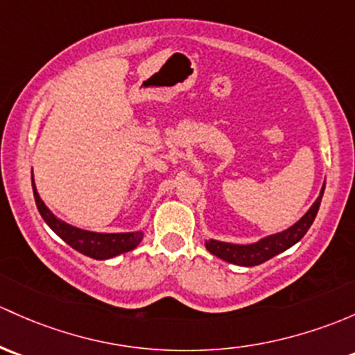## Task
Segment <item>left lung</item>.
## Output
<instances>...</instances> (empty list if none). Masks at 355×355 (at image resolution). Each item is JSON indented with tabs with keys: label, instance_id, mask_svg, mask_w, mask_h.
<instances>
[{
	"label": "left lung",
	"instance_id": "8db88e82",
	"mask_svg": "<svg viewBox=\"0 0 355 355\" xmlns=\"http://www.w3.org/2000/svg\"><path fill=\"white\" fill-rule=\"evenodd\" d=\"M323 190H325V184H323L322 190H320L318 199H316L315 202H313V206L306 211L303 218L284 231H279V233L275 234H268V236L260 238V240L255 241V243H246V245L227 243V241L212 240L211 238V240H206V248L212 253V255L218 257V259L225 260V262L234 263V266H241V267L260 266V263L270 260L272 257L286 252L287 248L296 245L297 241L304 236L306 231L309 230V226H311L313 221H315L316 214H318L320 204H322Z\"/></svg>",
	"mask_w": 355,
	"mask_h": 355
}]
</instances>
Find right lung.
<instances>
[{
	"label": "right lung",
	"instance_id": "right-lung-1",
	"mask_svg": "<svg viewBox=\"0 0 355 355\" xmlns=\"http://www.w3.org/2000/svg\"><path fill=\"white\" fill-rule=\"evenodd\" d=\"M32 189L33 197H35L37 209H39L40 216L47 226L58 234L61 240H64L69 246H73L76 252L83 253L95 260H107L114 259V257L121 255V253L130 252L141 243L144 236V231H129V233H96V231H88L76 227L69 223L59 219L49 207L44 204L40 199L39 192H37L35 182H33L32 173Z\"/></svg>",
	"mask_w": 355,
	"mask_h": 355
}]
</instances>
